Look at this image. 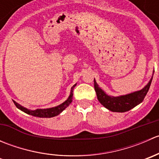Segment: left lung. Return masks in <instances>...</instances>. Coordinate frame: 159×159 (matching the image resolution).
<instances>
[{
    "label": "left lung",
    "mask_w": 159,
    "mask_h": 159,
    "mask_svg": "<svg viewBox=\"0 0 159 159\" xmlns=\"http://www.w3.org/2000/svg\"><path fill=\"white\" fill-rule=\"evenodd\" d=\"M155 70H153V74ZM152 78L148 81V84L145 86L142 89L139 91H134L132 93H130L128 94H124V95L120 96H110L107 94L98 86V84L96 82L95 79H94V90H95L96 94H97L98 100L99 101L101 104L103 105L107 109L111 111L114 112H125L131 110V108H134L142 103V101L145 98V95L148 93L149 88H150L151 83H152Z\"/></svg>",
    "instance_id": "obj_1"
}]
</instances>
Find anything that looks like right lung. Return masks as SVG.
<instances>
[{
  "instance_id": "right-lung-1",
  "label": "right lung",
  "mask_w": 159,
  "mask_h": 159,
  "mask_svg": "<svg viewBox=\"0 0 159 159\" xmlns=\"http://www.w3.org/2000/svg\"><path fill=\"white\" fill-rule=\"evenodd\" d=\"M76 84H75L74 86H72L71 89H70V93L69 97L68 98L65 102H64L63 103L61 104V105H57L56 107H53V108H38V109L35 110H30L28 109V108H25L24 106L20 105V104L17 103L15 101H13L14 103V105H16L18 109H20L22 111L25 112L28 115H33V116L35 117H38V118H52V117L57 116L59 114L61 113L68 105L71 103L72 102V98H73V90L74 88L75 87Z\"/></svg>"
}]
</instances>
